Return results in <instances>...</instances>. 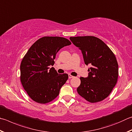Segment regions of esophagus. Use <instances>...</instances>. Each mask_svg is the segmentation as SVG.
Instances as JSON below:
<instances>
[{"label":"esophagus","mask_w":132,"mask_h":132,"mask_svg":"<svg viewBox=\"0 0 132 132\" xmlns=\"http://www.w3.org/2000/svg\"><path fill=\"white\" fill-rule=\"evenodd\" d=\"M74 77V76H71V75H70V74H69V78H73Z\"/></svg>","instance_id":"esophagus-1"}]
</instances>
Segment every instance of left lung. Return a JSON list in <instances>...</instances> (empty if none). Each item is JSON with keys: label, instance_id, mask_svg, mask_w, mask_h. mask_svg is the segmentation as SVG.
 I'll return each instance as SVG.
<instances>
[{"label": "left lung", "instance_id": "obj_1", "mask_svg": "<svg viewBox=\"0 0 132 132\" xmlns=\"http://www.w3.org/2000/svg\"><path fill=\"white\" fill-rule=\"evenodd\" d=\"M73 44L82 52L85 64H90L87 77H80L77 90L90 103L106 99L116 86L118 77V64L110 48L95 36L70 37Z\"/></svg>", "mask_w": 132, "mask_h": 132}]
</instances>
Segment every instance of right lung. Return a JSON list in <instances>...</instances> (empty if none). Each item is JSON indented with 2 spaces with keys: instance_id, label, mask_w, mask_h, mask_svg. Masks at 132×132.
Here are the masks:
<instances>
[{
  "instance_id": "right-lung-1",
  "label": "right lung",
  "mask_w": 132,
  "mask_h": 132,
  "mask_svg": "<svg viewBox=\"0 0 132 132\" xmlns=\"http://www.w3.org/2000/svg\"><path fill=\"white\" fill-rule=\"evenodd\" d=\"M71 44L64 37L45 36L37 40L23 57L20 66L21 81L35 102L47 103L58 96L68 74H59L50 67L54 64L57 52Z\"/></svg>"
}]
</instances>
